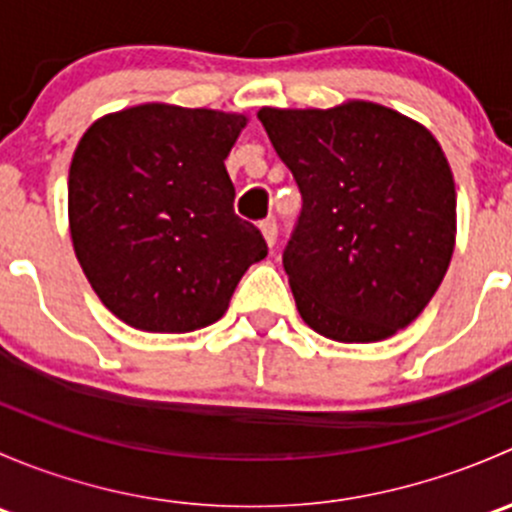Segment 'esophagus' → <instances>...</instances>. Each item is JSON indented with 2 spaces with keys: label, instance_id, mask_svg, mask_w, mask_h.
<instances>
[{
  "label": "esophagus",
  "instance_id": "1",
  "mask_svg": "<svg viewBox=\"0 0 512 512\" xmlns=\"http://www.w3.org/2000/svg\"><path fill=\"white\" fill-rule=\"evenodd\" d=\"M260 230H262V235H265V242H267V245L275 247V242H277V223H275V218L262 220V223H260Z\"/></svg>",
  "mask_w": 512,
  "mask_h": 512
}]
</instances>
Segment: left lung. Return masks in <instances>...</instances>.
Returning a JSON list of instances; mask_svg holds the SVG:
<instances>
[{
    "instance_id": "1",
    "label": "left lung",
    "mask_w": 512,
    "mask_h": 512,
    "mask_svg": "<svg viewBox=\"0 0 512 512\" xmlns=\"http://www.w3.org/2000/svg\"><path fill=\"white\" fill-rule=\"evenodd\" d=\"M302 213L282 265L304 322L381 342L423 312L456 245V185L428 128L394 108H260Z\"/></svg>"
}]
</instances>
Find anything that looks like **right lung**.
Masks as SVG:
<instances>
[{
	"label": "right lung",
	"mask_w": 512,
	"mask_h": 512,
	"mask_svg": "<svg viewBox=\"0 0 512 512\" xmlns=\"http://www.w3.org/2000/svg\"><path fill=\"white\" fill-rule=\"evenodd\" d=\"M242 113L143 103L98 118L69 168V227L86 280L121 322L193 332L218 322L262 232L232 210L225 158Z\"/></svg>",
	"instance_id": "obj_1"
}]
</instances>
